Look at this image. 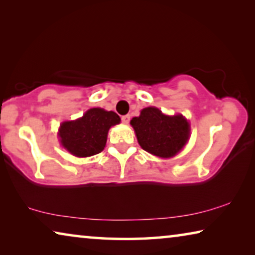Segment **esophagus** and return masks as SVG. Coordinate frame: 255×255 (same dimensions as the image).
<instances>
[{
	"label": "esophagus",
	"mask_w": 255,
	"mask_h": 255,
	"mask_svg": "<svg viewBox=\"0 0 255 255\" xmlns=\"http://www.w3.org/2000/svg\"><path fill=\"white\" fill-rule=\"evenodd\" d=\"M129 120H130V116H129V115H126V116L121 117V121H123L124 124L127 125V124L129 123Z\"/></svg>",
	"instance_id": "obj_1"
}]
</instances>
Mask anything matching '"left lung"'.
<instances>
[{"label":"left lung","instance_id":"8db88e82","mask_svg":"<svg viewBox=\"0 0 255 255\" xmlns=\"http://www.w3.org/2000/svg\"><path fill=\"white\" fill-rule=\"evenodd\" d=\"M140 147L159 157H172L181 151L189 138V123L181 115L167 116L148 107L130 120Z\"/></svg>","mask_w":255,"mask_h":255}]
</instances>
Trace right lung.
<instances>
[{
	"label": "right lung",
	"instance_id": "add662e5",
	"mask_svg": "<svg viewBox=\"0 0 255 255\" xmlns=\"http://www.w3.org/2000/svg\"><path fill=\"white\" fill-rule=\"evenodd\" d=\"M119 123L120 117L116 112L93 108L82 118L62 123L58 135L62 146L72 155L92 156L103 151L109 129Z\"/></svg>",
	"mask_w": 255,
	"mask_h": 255
}]
</instances>
